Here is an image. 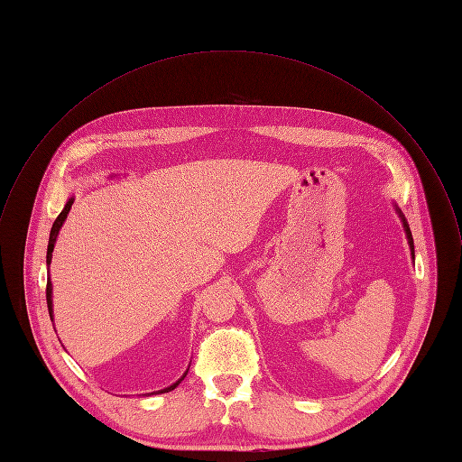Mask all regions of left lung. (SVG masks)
<instances>
[{
    "label": "left lung",
    "mask_w": 462,
    "mask_h": 462,
    "mask_svg": "<svg viewBox=\"0 0 462 462\" xmlns=\"http://www.w3.org/2000/svg\"><path fill=\"white\" fill-rule=\"evenodd\" d=\"M394 209H396L398 217L402 218V224H403L405 235H407V242H409V247H411V254H412V260H414V240H412V233H411V227H409V224H407V218H405V215L402 213V209H400L396 204H394Z\"/></svg>",
    "instance_id": "obj_1"
}]
</instances>
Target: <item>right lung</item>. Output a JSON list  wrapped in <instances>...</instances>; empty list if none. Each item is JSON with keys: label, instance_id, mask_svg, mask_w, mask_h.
<instances>
[{"label": "right lung", "instance_id": "right-lung-1", "mask_svg": "<svg viewBox=\"0 0 462 462\" xmlns=\"http://www.w3.org/2000/svg\"><path fill=\"white\" fill-rule=\"evenodd\" d=\"M73 200H75V197H69L68 199V202H66V206H64V209L60 211V215L55 218V222H53V226H51V231H50V240H48V251H46V265L50 267V263H51V253H53V247H55V242H57V236H59V231H60V227H62V224L66 222V218H68V213H69V209H71V204H73ZM53 287H51V280L48 278V285H46V303H48V311H50V319L53 320ZM188 369H189V365H188ZM188 369L182 373V376L177 380V382H173L171 385H168V387H164V389H161V391H154V393H149V394H162V393H170V391H173L182 380H184V376L188 374Z\"/></svg>", "mask_w": 462, "mask_h": 462}]
</instances>
